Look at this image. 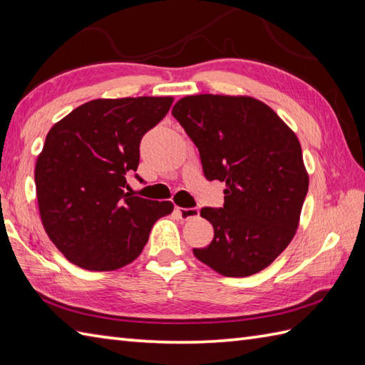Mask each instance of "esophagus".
<instances>
[{
	"instance_id": "1",
	"label": "esophagus",
	"mask_w": 365,
	"mask_h": 365,
	"mask_svg": "<svg viewBox=\"0 0 365 365\" xmlns=\"http://www.w3.org/2000/svg\"><path fill=\"white\" fill-rule=\"evenodd\" d=\"M175 210H177L178 215H180V218L185 220V221L195 220V218H197V216H199L197 208H182V207H177Z\"/></svg>"
}]
</instances>
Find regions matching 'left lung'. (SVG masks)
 I'll return each mask as SVG.
<instances>
[{
    "label": "left lung",
    "instance_id": "left-lung-1",
    "mask_svg": "<svg viewBox=\"0 0 365 365\" xmlns=\"http://www.w3.org/2000/svg\"><path fill=\"white\" fill-rule=\"evenodd\" d=\"M173 115L196 144L204 175L226 182L224 207L200 210L215 237L192 250L196 259L229 277L265 269L297 234L309 190L297 135L246 96H188Z\"/></svg>",
    "mask_w": 365,
    "mask_h": 365
}]
</instances>
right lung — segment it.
Here are the masks:
<instances>
[{
  "instance_id": "1",
  "label": "right lung",
  "mask_w": 365,
  "mask_h": 365,
  "mask_svg": "<svg viewBox=\"0 0 365 365\" xmlns=\"http://www.w3.org/2000/svg\"><path fill=\"white\" fill-rule=\"evenodd\" d=\"M173 102L91 100L48 131L36 161L37 204L46 235L68 262L89 271L125 267L143 252L153 224L174 210L169 200L125 192L139 143Z\"/></svg>"
}]
</instances>
